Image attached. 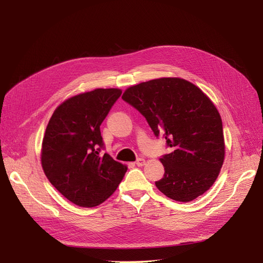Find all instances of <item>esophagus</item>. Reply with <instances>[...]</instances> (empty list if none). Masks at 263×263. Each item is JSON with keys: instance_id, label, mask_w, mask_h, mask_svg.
<instances>
[{"instance_id": "esophagus-1", "label": "esophagus", "mask_w": 263, "mask_h": 263, "mask_svg": "<svg viewBox=\"0 0 263 263\" xmlns=\"http://www.w3.org/2000/svg\"><path fill=\"white\" fill-rule=\"evenodd\" d=\"M136 164H137L138 166L144 165V164H145V159H144V158H138L137 160H136Z\"/></svg>"}]
</instances>
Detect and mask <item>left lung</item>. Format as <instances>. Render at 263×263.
I'll use <instances>...</instances> for the list:
<instances>
[{
  "label": "left lung",
  "instance_id": "obj_1",
  "mask_svg": "<svg viewBox=\"0 0 263 263\" xmlns=\"http://www.w3.org/2000/svg\"><path fill=\"white\" fill-rule=\"evenodd\" d=\"M122 99L172 149L160 158L164 174L156 181L159 191L179 202L205 193L217 179L225 157L221 118L212 101L193 83L179 78L130 86Z\"/></svg>",
  "mask_w": 263,
  "mask_h": 263
}]
</instances>
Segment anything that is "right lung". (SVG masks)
<instances>
[{
  "label": "right lung",
  "instance_id": "1",
  "mask_svg": "<svg viewBox=\"0 0 263 263\" xmlns=\"http://www.w3.org/2000/svg\"><path fill=\"white\" fill-rule=\"evenodd\" d=\"M122 95L118 89H97L65 101L47 125L42 165L51 184L70 202L93 208L112 195L127 166L102 154L100 126Z\"/></svg>",
  "mask_w": 263,
  "mask_h": 263
}]
</instances>
